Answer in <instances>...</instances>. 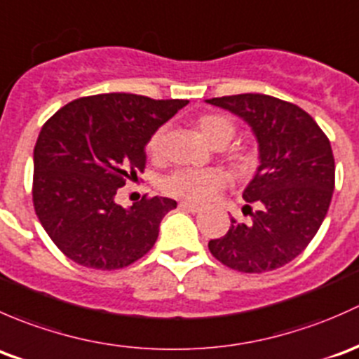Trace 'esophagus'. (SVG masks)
I'll use <instances>...</instances> for the list:
<instances>
[{
  "label": "esophagus",
  "mask_w": 359,
  "mask_h": 359,
  "mask_svg": "<svg viewBox=\"0 0 359 359\" xmlns=\"http://www.w3.org/2000/svg\"><path fill=\"white\" fill-rule=\"evenodd\" d=\"M180 209L188 210V212H198L202 209L201 205L194 204V202H180Z\"/></svg>",
  "instance_id": "1"
}]
</instances>
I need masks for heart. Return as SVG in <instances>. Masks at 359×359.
<instances>
[{"mask_svg": "<svg viewBox=\"0 0 359 359\" xmlns=\"http://www.w3.org/2000/svg\"><path fill=\"white\" fill-rule=\"evenodd\" d=\"M198 131L204 135V138L210 145L214 147H224L235 138L236 135V124L233 119L223 114H204L195 121ZM165 131L168 128L161 126L150 135L149 142H147V152L150 157L157 158L164 154V142H165ZM231 162L236 169L240 171H249L254 165V155L247 150H235L231 154ZM228 175L221 169H178L172 175H169L164 180L162 187L172 197L187 198V201L194 202H204L209 201L210 197L223 190L228 184Z\"/></svg>", "mask_w": 359, "mask_h": 359, "instance_id": "heart-1", "label": "heart"}]
</instances>
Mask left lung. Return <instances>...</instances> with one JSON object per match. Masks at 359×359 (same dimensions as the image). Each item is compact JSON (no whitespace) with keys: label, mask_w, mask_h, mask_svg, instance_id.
<instances>
[{"label":"left lung","mask_w":359,"mask_h":359,"mask_svg":"<svg viewBox=\"0 0 359 359\" xmlns=\"http://www.w3.org/2000/svg\"><path fill=\"white\" fill-rule=\"evenodd\" d=\"M242 117L259 143L261 165L243 190L249 223L231 219L230 230L210 240L217 261L242 273L282 268L320 230L335 187L330 142L301 107L261 93L207 100Z\"/></svg>","instance_id":"left-lung-1"}]
</instances>
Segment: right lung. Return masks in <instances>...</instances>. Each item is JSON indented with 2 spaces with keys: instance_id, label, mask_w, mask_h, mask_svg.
<instances>
[{
  "instance_id": "right-lung-1",
  "label": "right lung",
  "mask_w": 359,
  "mask_h": 359,
  "mask_svg": "<svg viewBox=\"0 0 359 359\" xmlns=\"http://www.w3.org/2000/svg\"><path fill=\"white\" fill-rule=\"evenodd\" d=\"M187 103L93 95L67 103L44 123L34 147L32 202L44 231L69 259L110 271L152 249L176 201L143 197L124 209L116 194L145 169L150 135Z\"/></svg>"
}]
</instances>
